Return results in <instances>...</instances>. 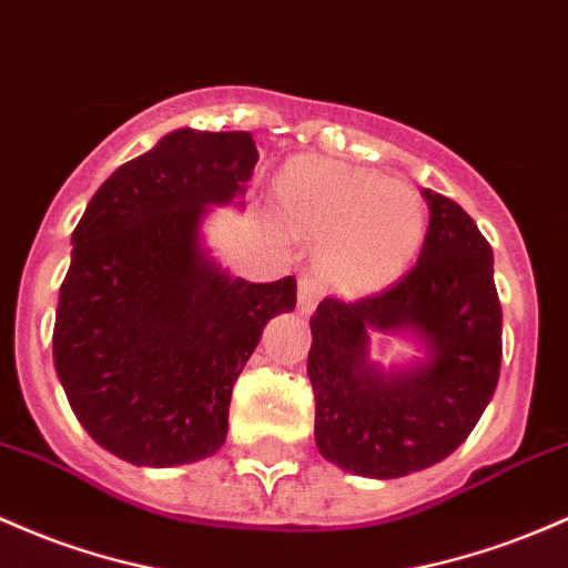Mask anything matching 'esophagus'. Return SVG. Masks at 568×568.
Segmentation results:
<instances>
[{"label":"esophagus","instance_id":"obj_1","mask_svg":"<svg viewBox=\"0 0 568 568\" xmlns=\"http://www.w3.org/2000/svg\"><path fill=\"white\" fill-rule=\"evenodd\" d=\"M323 288H321V280L315 277V274H302L298 277V310H302V315H310L315 310L317 298H321Z\"/></svg>","mask_w":568,"mask_h":568}]
</instances>
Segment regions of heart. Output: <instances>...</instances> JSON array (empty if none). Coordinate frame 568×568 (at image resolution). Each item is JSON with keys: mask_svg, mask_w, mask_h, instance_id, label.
I'll return each instance as SVG.
<instances>
[{"mask_svg": "<svg viewBox=\"0 0 568 568\" xmlns=\"http://www.w3.org/2000/svg\"><path fill=\"white\" fill-rule=\"evenodd\" d=\"M274 207L294 232L326 240L323 264L353 291L394 283L426 240V207L413 185L315 155L285 164L274 183Z\"/></svg>", "mask_w": 568, "mask_h": 568, "instance_id": "obj_1", "label": "heart"}]
</instances>
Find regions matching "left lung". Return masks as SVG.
<instances>
[{
    "label": "left lung",
    "mask_w": 568,
    "mask_h": 568,
    "mask_svg": "<svg viewBox=\"0 0 568 568\" xmlns=\"http://www.w3.org/2000/svg\"><path fill=\"white\" fill-rule=\"evenodd\" d=\"M423 196L432 217L413 270L379 294L323 298L310 317L315 445L361 477H404L450 456L501 369L494 251L453 199ZM404 327L427 342L429 361L385 376L368 358V336Z\"/></svg>",
    "instance_id": "1"
}]
</instances>
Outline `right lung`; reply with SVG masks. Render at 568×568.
<instances>
[{
	"label": "right lung",
	"instance_id": "add662e5",
	"mask_svg": "<svg viewBox=\"0 0 568 568\" xmlns=\"http://www.w3.org/2000/svg\"><path fill=\"white\" fill-rule=\"evenodd\" d=\"M247 132L166 134L118 166L72 232L53 364L93 442L134 466L221 450L240 372L266 321L296 307V277L245 283L199 245L204 204L245 193Z\"/></svg>",
	"mask_w": 568,
	"mask_h": 568
}]
</instances>
